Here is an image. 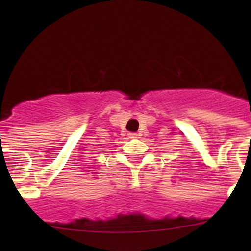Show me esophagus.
I'll return each mask as SVG.
<instances>
[{"label":"esophagus","mask_w":251,"mask_h":251,"mask_svg":"<svg viewBox=\"0 0 251 251\" xmlns=\"http://www.w3.org/2000/svg\"><path fill=\"white\" fill-rule=\"evenodd\" d=\"M128 137L129 138H137L138 134L137 133H133V132H131V133H128Z\"/></svg>","instance_id":"esophagus-1"}]
</instances>
